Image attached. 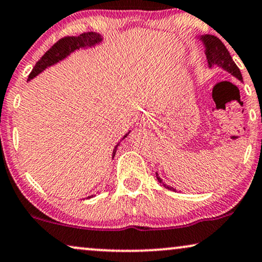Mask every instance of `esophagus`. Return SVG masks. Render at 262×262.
Returning a JSON list of instances; mask_svg holds the SVG:
<instances>
[{"label":"esophagus","mask_w":262,"mask_h":262,"mask_svg":"<svg viewBox=\"0 0 262 262\" xmlns=\"http://www.w3.org/2000/svg\"><path fill=\"white\" fill-rule=\"evenodd\" d=\"M139 124H140L141 127H149V125H151V120H149L148 117H141Z\"/></svg>","instance_id":"34e87169"}]
</instances>
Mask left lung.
<instances>
[{
	"label": "left lung",
	"instance_id": "left-lung-1",
	"mask_svg": "<svg viewBox=\"0 0 262 262\" xmlns=\"http://www.w3.org/2000/svg\"><path fill=\"white\" fill-rule=\"evenodd\" d=\"M202 41H204L205 47H206V56H207V61L210 67L212 66H219L225 71H228L229 73H231L233 76H236L237 79L242 81V74H241L239 68L237 67L235 62H233L232 57L230 56V52L228 51V49L223 41L217 38L215 36H211V34H206V36L201 37ZM157 180L159 181V183H162L164 187L167 188V189L176 191V189H173L172 187H167L165 183L163 182L162 179L158 176L157 173Z\"/></svg>",
	"mask_w": 262,
	"mask_h": 262
}]
</instances>
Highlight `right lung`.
I'll return each mask as SVG.
<instances>
[{"label":"right lung","mask_w":262,"mask_h":262,"mask_svg":"<svg viewBox=\"0 0 262 262\" xmlns=\"http://www.w3.org/2000/svg\"><path fill=\"white\" fill-rule=\"evenodd\" d=\"M100 40H102V37H100L98 33H95V32H85L76 37L67 36V37L61 38L60 40L56 41V43L52 45V47L49 49L43 56H41L40 60L38 61L36 66L33 67L32 72L30 73L29 80L33 79L34 76L39 74L40 72H43L47 67H50V66L55 64L56 62L63 60L66 56H68L71 52L76 50V49L92 47V45L99 43ZM125 137H127V135H125ZM118 145H120V142L115 146L114 152H113V158L115 157V155H116V149ZM92 196L93 195H91L89 198H92Z\"/></svg>","instance_id":"right-lung-1"}]
</instances>
